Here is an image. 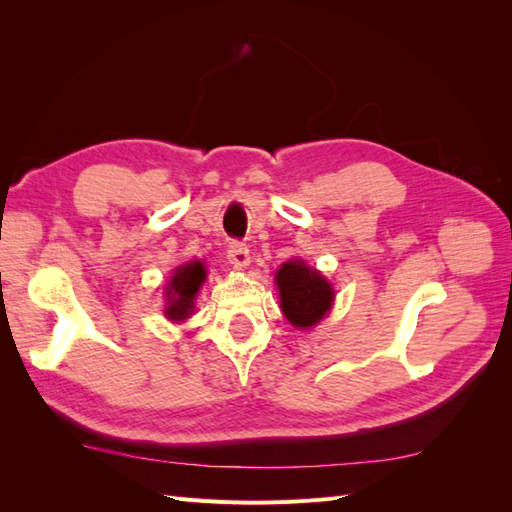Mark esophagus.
Wrapping results in <instances>:
<instances>
[{
	"instance_id": "1",
	"label": "esophagus",
	"mask_w": 512,
	"mask_h": 512,
	"mask_svg": "<svg viewBox=\"0 0 512 512\" xmlns=\"http://www.w3.org/2000/svg\"><path fill=\"white\" fill-rule=\"evenodd\" d=\"M226 256H228V260L232 262V265H237V267L250 265V247H247L241 241H230L228 243V250H226Z\"/></svg>"
}]
</instances>
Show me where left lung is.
Here are the masks:
<instances>
[{"mask_svg":"<svg viewBox=\"0 0 512 512\" xmlns=\"http://www.w3.org/2000/svg\"><path fill=\"white\" fill-rule=\"evenodd\" d=\"M275 282L280 288L282 312L294 327H314L331 309L335 297L331 284L301 260L284 262Z\"/></svg>","mask_w":512,"mask_h":512,"instance_id":"obj_1","label":"left lung"}]
</instances>
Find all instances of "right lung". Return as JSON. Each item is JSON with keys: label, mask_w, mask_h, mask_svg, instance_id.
<instances>
[{"label": "right lung", "mask_w": 512, "mask_h": 512, "mask_svg": "<svg viewBox=\"0 0 512 512\" xmlns=\"http://www.w3.org/2000/svg\"><path fill=\"white\" fill-rule=\"evenodd\" d=\"M205 280H207V271L203 262H190V265H183L173 273L170 284L166 288V294H168L166 316L170 320H185L190 316L196 292Z\"/></svg>", "instance_id": "1"}]
</instances>
